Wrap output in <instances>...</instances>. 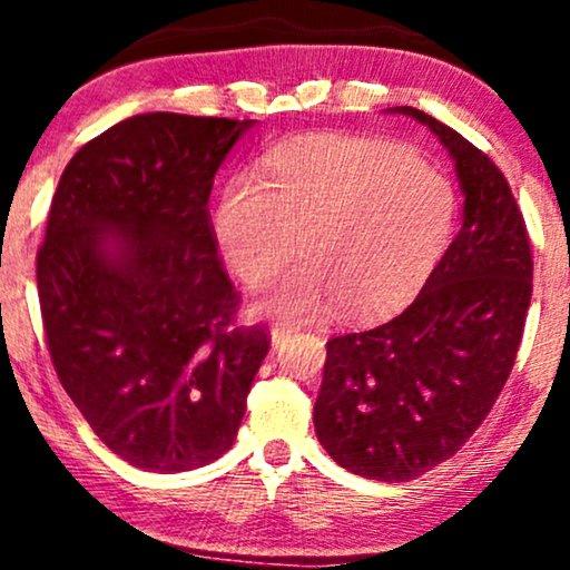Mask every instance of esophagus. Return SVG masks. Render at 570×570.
I'll return each instance as SVG.
<instances>
[{
    "label": "esophagus",
    "instance_id": "esophagus-1",
    "mask_svg": "<svg viewBox=\"0 0 570 570\" xmlns=\"http://www.w3.org/2000/svg\"><path fill=\"white\" fill-rule=\"evenodd\" d=\"M294 332V326H289V324H273V330H271V337H273V345H281L284 343L286 337H289Z\"/></svg>",
    "mask_w": 570,
    "mask_h": 570
}]
</instances>
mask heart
<instances>
[{"label": "heart", "mask_w": 570, "mask_h": 570, "mask_svg": "<svg viewBox=\"0 0 570 570\" xmlns=\"http://www.w3.org/2000/svg\"><path fill=\"white\" fill-rule=\"evenodd\" d=\"M453 181L394 144L316 134L281 144L265 176L238 174L222 193L217 240L244 284L273 278L297 252L305 263L263 294L289 318H377L421 294L450 244Z\"/></svg>", "instance_id": "obj_1"}]
</instances>
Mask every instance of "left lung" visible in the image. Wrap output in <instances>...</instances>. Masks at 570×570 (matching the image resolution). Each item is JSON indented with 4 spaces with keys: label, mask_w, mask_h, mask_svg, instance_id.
<instances>
[{
    "label": "left lung",
    "mask_w": 570,
    "mask_h": 570,
    "mask_svg": "<svg viewBox=\"0 0 570 570\" xmlns=\"http://www.w3.org/2000/svg\"><path fill=\"white\" fill-rule=\"evenodd\" d=\"M453 155L463 225L412 303L391 322L326 343L313 423L343 469L407 482L448 461L493 410L525 330L533 254L501 168L412 107Z\"/></svg>",
    "instance_id": "left-lung-1"
}]
</instances>
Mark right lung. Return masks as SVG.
<instances>
[{"label": "right lung", "mask_w": 570, "mask_h": 570, "mask_svg": "<svg viewBox=\"0 0 570 570\" xmlns=\"http://www.w3.org/2000/svg\"><path fill=\"white\" fill-rule=\"evenodd\" d=\"M252 120L136 115L82 144L37 252L45 340L96 436L147 472L212 463L271 351L238 324L208 195Z\"/></svg>", "instance_id": "right-lung-1"}]
</instances>
